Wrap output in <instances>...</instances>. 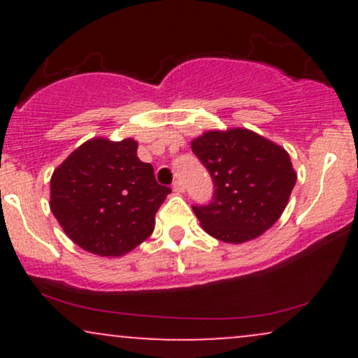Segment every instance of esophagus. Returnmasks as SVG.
<instances>
[{
  "label": "esophagus",
  "mask_w": 358,
  "mask_h": 358,
  "mask_svg": "<svg viewBox=\"0 0 358 358\" xmlns=\"http://www.w3.org/2000/svg\"><path fill=\"white\" fill-rule=\"evenodd\" d=\"M173 192H176V193H183L185 192L183 183L180 182V180H176V182L173 183Z\"/></svg>",
  "instance_id": "esophagus-1"
}]
</instances>
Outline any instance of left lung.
<instances>
[{"instance_id":"1","label":"left lung","mask_w":358,"mask_h":358,"mask_svg":"<svg viewBox=\"0 0 358 358\" xmlns=\"http://www.w3.org/2000/svg\"><path fill=\"white\" fill-rule=\"evenodd\" d=\"M213 180L208 205H193L203 231L229 244L256 239L285 212L296 171L285 148L244 127L207 131L192 141Z\"/></svg>"}]
</instances>
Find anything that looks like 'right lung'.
Returning a JSON list of instances; mask_svg holds the SVG:
<instances>
[{
	"instance_id": "add662e5",
	"label": "right lung",
	"mask_w": 358,
	"mask_h": 358,
	"mask_svg": "<svg viewBox=\"0 0 358 358\" xmlns=\"http://www.w3.org/2000/svg\"><path fill=\"white\" fill-rule=\"evenodd\" d=\"M138 143L92 138L67 156L50 180V210L79 248L119 257L151 236L171 190L138 158Z\"/></svg>"
}]
</instances>
